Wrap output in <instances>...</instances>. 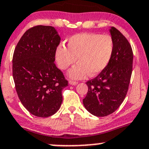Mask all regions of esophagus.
<instances>
[{"mask_svg":"<svg viewBox=\"0 0 149 149\" xmlns=\"http://www.w3.org/2000/svg\"><path fill=\"white\" fill-rule=\"evenodd\" d=\"M69 84L70 85H72V86H76L78 84V82H76V81H69Z\"/></svg>","mask_w":149,"mask_h":149,"instance_id":"esophagus-1","label":"esophagus"}]
</instances>
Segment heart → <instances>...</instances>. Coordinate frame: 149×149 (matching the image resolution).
I'll list each match as a JSON object with an SVG mask.
<instances>
[{
	"instance_id": "1",
	"label": "heart",
	"mask_w": 149,
	"mask_h": 149,
	"mask_svg": "<svg viewBox=\"0 0 149 149\" xmlns=\"http://www.w3.org/2000/svg\"><path fill=\"white\" fill-rule=\"evenodd\" d=\"M113 52V40L109 35L83 33L70 37L68 47L59 45L56 51V59L62 70L78 64L68 73L71 79H84L101 73L110 62Z\"/></svg>"
}]
</instances>
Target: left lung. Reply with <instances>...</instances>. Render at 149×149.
I'll list each match as a JSON object with an SVG mask.
<instances>
[{
	"mask_svg": "<svg viewBox=\"0 0 149 149\" xmlns=\"http://www.w3.org/2000/svg\"><path fill=\"white\" fill-rule=\"evenodd\" d=\"M113 40V52L106 68L86 84L87 95L83 99L86 109L98 117L106 116L123 103L132 73L133 51L124 36L114 27L109 29Z\"/></svg>",
	"mask_w": 149,
	"mask_h": 149,
	"instance_id": "1",
	"label": "left lung"
}]
</instances>
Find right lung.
I'll list each match as a JSON object with an SVG mask.
<instances>
[{
    "mask_svg": "<svg viewBox=\"0 0 149 149\" xmlns=\"http://www.w3.org/2000/svg\"><path fill=\"white\" fill-rule=\"evenodd\" d=\"M60 41L54 27L37 26L25 32L14 51L15 90L23 106L36 116H51L61 106L68 81L54 63Z\"/></svg>",
    "mask_w": 149,
    "mask_h": 149,
    "instance_id": "1",
    "label": "right lung"
}]
</instances>
